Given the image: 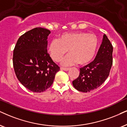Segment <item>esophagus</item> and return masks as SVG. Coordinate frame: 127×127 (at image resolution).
<instances>
[{
    "label": "esophagus",
    "mask_w": 127,
    "mask_h": 127,
    "mask_svg": "<svg viewBox=\"0 0 127 127\" xmlns=\"http://www.w3.org/2000/svg\"><path fill=\"white\" fill-rule=\"evenodd\" d=\"M61 70H64V71H68L69 70V68H67V67H61Z\"/></svg>",
    "instance_id": "1"
}]
</instances>
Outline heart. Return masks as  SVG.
I'll list each match as a JSON object with an SVG mask.
<instances>
[{
  "mask_svg": "<svg viewBox=\"0 0 127 127\" xmlns=\"http://www.w3.org/2000/svg\"><path fill=\"white\" fill-rule=\"evenodd\" d=\"M98 45V37L94 34L87 32L66 33L63 34L60 39L54 38L51 41L49 51L53 60L59 62L69 50L70 54L62 59V64L70 65L78 63L84 65L94 58Z\"/></svg>",
  "mask_w": 127,
  "mask_h": 127,
  "instance_id": "b5f03b06",
  "label": "heart"
}]
</instances>
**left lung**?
<instances>
[{
  "label": "left lung",
  "mask_w": 127,
  "mask_h": 127,
  "mask_svg": "<svg viewBox=\"0 0 127 127\" xmlns=\"http://www.w3.org/2000/svg\"><path fill=\"white\" fill-rule=\"evenodd\" d=\"M113 47L105 34L95 59L80 68V74L73 81L74 88L81 92L94 90L104 83L113 65Z\"/></svg>",
  "instance_id": "obj_1"
}]
</instances>
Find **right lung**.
<instances>
[{
    "mask_svg": "<svg viewBox=\"0 0 127 127\" xmlns=\"http://www.w3.org/2000/svg\"><path fill=\"white\" fill-rule=\"evenodd\" d=\"M49 30L36 28L19 38L13 50V64L19 81L35 93L46 91L60 70L48 53Z\"/></svg>",
    "mask_w": 127,
    "mask_h": 127,
    "instance_id": "right-lung-1",
    "label": "right lung"
}]
</instances>
